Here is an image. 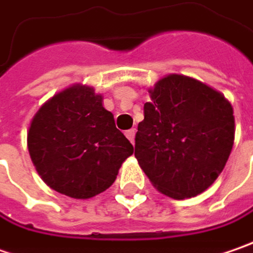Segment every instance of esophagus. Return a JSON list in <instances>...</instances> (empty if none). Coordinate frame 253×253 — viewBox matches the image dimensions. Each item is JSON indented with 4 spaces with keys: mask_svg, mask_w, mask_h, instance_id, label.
I'll list each match as a JSON object with an SVG mask.
<instances>
[{
    "mask_svg": "<svg viewBox=\"0 0 253 253\" xmlns=\"http://www.w3.org/2000/svg\"><path fill=\"white\" fill-rule=\"evenodd\" d=\"M134 136H136V130L134 128H130V130H127L126 131V137L134 144Z\"/></svg>",
    "mask_w": 253,
    "mask_h": 253,
    "instance_id": "34e87169",
    "label": "esophagus"
}]
</instances>
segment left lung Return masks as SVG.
Listing matches in <instances>:
<instances>
[{
	"label": "left lung",
	"instance_id": "1",
	"mask_svg": "<svg viewBox=\"0 0 253 253\" xmlns=\"http://www.w3.org/2000/svg\"><path fill=\"white\" fill-rule=\"evenodd\" d=\"M148 93L134 156L161 194L195 197L214 184L232 151V105L214 87L177 73L161 78Z\"/></svg>",
	"mask_w": 253,
	"mask_h": 253
}]
</instances>
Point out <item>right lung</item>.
I'll list each match as a JSON object with an SVG mask.
<instances>
[{
	"instance_id": "add662e5",
	"label": "right lung",
	"mask_w": 253,
	"mask_h": 253,
	"mask_svg": "<svg viewBox=\"0 0 253 253\" xmlns=\"http://www.w3.org/2000/svg\"><path fill=\"white\" fill-rule=\"evenodd\" d=\"M28 151L43 182L59 194L87 200L106 191L134 151L116 128L103 96L75 83L48 99L31 120Z\"/></svg>"
}]
</instances>
